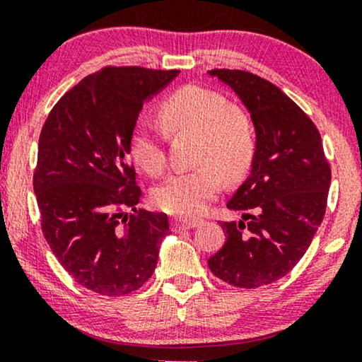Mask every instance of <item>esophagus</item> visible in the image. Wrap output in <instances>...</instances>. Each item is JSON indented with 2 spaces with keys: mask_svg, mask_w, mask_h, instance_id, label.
Masks as SVG:
<instances>
[{
  "mask_svg": "<svg viewBox=\"0 0 362 362\" xmlns=\"http://www.w3.org/2000/svg\"><path fill=\"white\" fill-rule=\"evenodd\" d=\"M197 226H199V221H194V219H175L171 222V229L175 232L189 230V229H194Z\"/></svg>",
  "mask_w": 362,
  "mask_h": 362,
  "instance_id": "esophagus-1",
  "label": "esophagus"
}]
</instances>
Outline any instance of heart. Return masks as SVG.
Wrapping results in <instances>:
<instances>
[{"mask_svg":"<svg viewBox=\"0 0 362 362\" xmlns=\"http://www.w3.org/2000/svg\"><path fill=\"white\" fill-rule=\"evenodd\" d=\"M168 132L199 135L196 161L202 166L168 177L153 194L161 211L177 217H194L206 209L221 189V175L234 181L245 175L254 156L255 138L244 113L230 107L222 93L201 86H186L160 105ZM130 155L146 175L160 176L166 168L161 132L140 118L130 135Z\"/></svg>","mask_w":362,"mask_h":362,"instance_id":"heart-1","label":"heart"}]
</instances>
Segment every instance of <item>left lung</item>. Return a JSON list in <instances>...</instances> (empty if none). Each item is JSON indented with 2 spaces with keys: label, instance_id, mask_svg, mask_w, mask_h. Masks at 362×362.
I'll return each instance as SVG.
<instances>
[{
  "label": "left lung",
  "instance_id": "8db88e82",
  "mask_svg": "<svg viewBox=\"0 0 362 362\" xmlns=\"http://www.w3.org/2000/svg\"><path fill=\"white\" fill-rule=\"evenodd\" d=\"M207 76L239 97L255 130L250 173L227 202L242 217L221 222L226 242L207 265L226 284L257 288L285 276L305 255L325 217L331 170L320 132L279 87L244 71Z\"/></svg>",
  "mask_w": 362,
  "mask_h": 362
}]
</instances>
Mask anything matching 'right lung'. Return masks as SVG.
<instances>
[{
    "instance_id": "obj_1",
    "label": "right lung",
    "mask_w": 362,
    "mask_h": 362,
    "mask_svg": "<svg viewBox=\"0 0 362 362\" xmlns=\"http://www.w3.org/2000/svg\"><path fill=\"white\" fill-rule=\"evenodd\" d=\"M177 76L180 71L102 69L71 88L42 127L34 192L44 237L69 275L98 295L140 288L170 234L166 214L136 211L141 189L128 155L143 103Z\"/></svg>"
}]
</instances>
